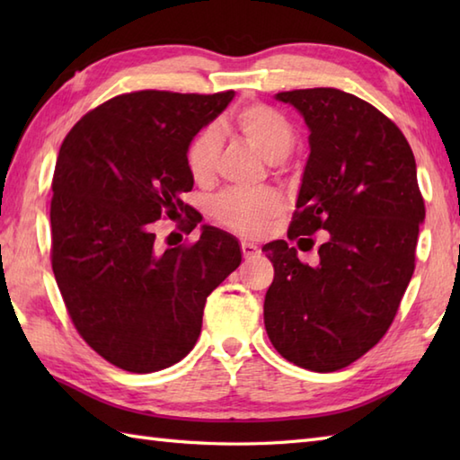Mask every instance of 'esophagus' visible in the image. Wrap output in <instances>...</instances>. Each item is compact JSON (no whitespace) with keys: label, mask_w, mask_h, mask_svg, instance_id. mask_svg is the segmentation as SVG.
Instances as JSON below:
<instances>
[{"label":"esophagus","mask_w":460,"mask_h":460,"mask_svg":"<svg viewBox=\"0 0 460 460\" xmlns=\"http://www.w3.org/2000/svg\"><path fill=\"white\" fill-rule=\"evenodd\" d=\"M241 251H243V257H245V259L257 257L259 252H261V249L257 245H252V243H247V241L241 243Z\"/></svg>","instance_id":"obj_1"}]
</instances>
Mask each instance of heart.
<instances>
[{
    "instance_id": "heart-1",
    "label": "heart",
    "mask_w": 460,
    "mask_h": 460,
    "mask_svg": "<svg viewBox=\"0 0 460 460\" xmlns=\"http://www.w3.org/2000/svg\"><path fill=\"white\" fill-rule=\"evenodd\" d=\"M231 124L243 138L269 162L287 158L295 142L290 122L279 111L267 104H245L231 116ZM219 155V134L213 128L201 130L190 142L185 164L195 181L211 178ZM280 199L275 191H225L213 201V215L225 227L255 237L265 231L267 223L277 217Z\"/></svg>"
}]
</instances>
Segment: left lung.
I'll use <instances>...</instances> for the list:
<instances>
[{"instance_id":"1","label":"left lung","mask_w":460,"mask_h":460,"mask_svg":"<svg viewBox=\"0 0 460 460\" xmlns=\"http://www.w3.org/2000/svg\"><path fill=\"white\" fill-rule=\"evenodd\" d=\"M305 119L310 155L288 239L328 231L308 267L267 243L275 279L265 328L279 354L310 371L349 366L384 338L415 269L425 203L411 146L376 106L338 89L279 93Z\"/></svg>"}]
</instances>
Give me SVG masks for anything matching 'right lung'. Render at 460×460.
<instances>
[{"mask_svg": "<svg viewBox=\"0 0 460 460\" xmlns=\"http://www.w3.org/2000/svg\"><path fill=\"white\" fill-rule=\"evenodd\" d=\"M235 93L138 91L84 114L53 175L51 262L76 332L112 366L150 374L178 364L201 332L205 300L241 265L239 241L203 225L190 247L158 251L154 221L185 213V152Z\"/></svg>", "mask_w": 460, "mask_h": 460, "instance_id": "1", "label": "right lung"}]
</instances>
